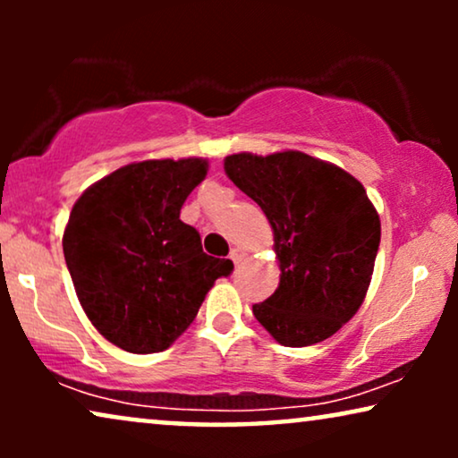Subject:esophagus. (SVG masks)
Instances as JSON below:
<instances>
[{
	"mask_svg": "<svg viewBox=\"0 0 458 458\" xmlns=\"http://www.w3.org/2000/svg\"><path fill=\"white\" fill-rule=\"evenodd\" d=\"M246 256H248V252H246V250H243V248H233V250H231L229 259L233 260L235 265H240V262H242L243 259H246Z\"/></svg>",
	"mask_w": 458,
	"mask_h": 458,
	"instance_id": "esophagus-1",
	"label": "esophagus"
}]
</instances>
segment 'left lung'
<instances>
[{"label": "left lung", "mask_w": 458, "mask_h": 458, "mask_svg": "<svg viewBox=\"0 0 458 458\" xmlns=\"http://www.w3.org/2000/svg\"><path fill=\"white\" fill-rule=\"evenodd\" d=\"M225 173L273 227L279 287L252 306L254 317L284 346L327 340L356 315L371 284L381 223L365 187L293 149L227 156Z\"/></svg>", "instance_id": "1"}]
</instances>
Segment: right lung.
Returning <instances> with one entry per match:
<instances>
[{
  "instance_id": "add662e5",
  "label": "right lung",
  "mask_w": 458,
  "mask_h": 458,
  "mask_svg": "<svg viewBox=\"0 0 458 458\" xmlns=\"http://www.w3.org/2000/svg\"><path fill=\"white\" fill-rule=\"evenodd\" d=\"M208 173L202 158L133 162L83 191L62 237L85 315L114 346L162 352L196 318L229 259L202 250L181 206Z\"/></svg>"
}]
</instances>
